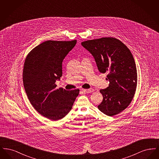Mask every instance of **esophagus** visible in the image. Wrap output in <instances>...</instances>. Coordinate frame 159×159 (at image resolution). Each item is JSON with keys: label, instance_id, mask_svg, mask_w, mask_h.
Wrapping results in <instances>:
<instances>
[{"label": "esophagus", "instance_id": "esophagus-1", "mask_svg": "<svg viewBox=\"0 0 159 159\" xmlns=\"http://www.w3.org/2000/svg\"><path fill=\"white\" fill-rule=\"evenodd\" d=\"M81 91H82L84 93H91L92 92H93L94 90L93 89H81Z\"/></svg>", "mask_w": 159, "mask_h": 159}]
</instances>
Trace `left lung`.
<instances>
[{
  "label": "left lung",
  "instance_id": "obj_1",
  "mask_svg": "<svg viewBox=\"0 0 159 159\" xmlns=\"http://www.w3.org/2000/svg\"><path fill=\"white\" fill-rule=\"evenodd\" d=\"M93 57L99 71L107 72L109 86L101 89L103 99L99 110L109 116L121 113L131 102L136 91L137 71L133 55L119 40L102 38L82 42Z\"/></svg>",
  "mask_w": 159,
  "mask_h": 159
}]
</instances>
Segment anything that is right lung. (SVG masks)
<instances>
[{"instance_id": "add662e5", "label": "right lung", "mask_w": 159, "mask_h": 159, "mask_svg": "<svg viewBox=\"0 0 159 159\" xmlns=\"http://www.w3.org/2000/svg\"><path fill=\"white\" fill-rule=\"evenodd\" d=\"M76 42L47 40L35 47L24 62L23 83L28 98L38 112L52 120L65 117L79 93V89H57L55 84L62 75V61Z\"/></svg>"}]
</instances>
